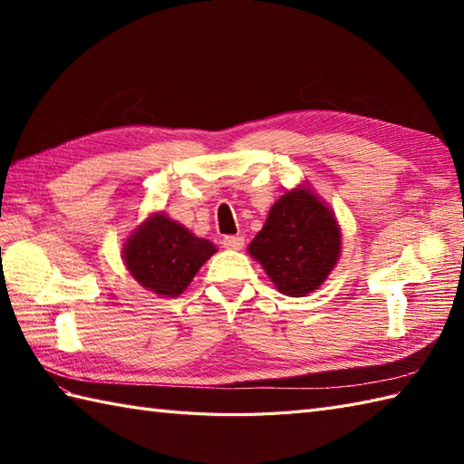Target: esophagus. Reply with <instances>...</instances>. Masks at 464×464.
Segmentation results:
<instances>
[{"mask_svg":"<svg viewBox=\"0 0 464 464\" xmlns=\"http://www.w3.org/2000/svg\"><path fill=\"white\" fill-rule=\"evenodd\" d=\"M223 247L225 249H231V251H241L243 245H245V239L241 237V235H227V237H223Z\"/></svg>","mask_w":464,"mask_h":464,"instance_id":"34e87169","label":"esophagus"}]
</instances>
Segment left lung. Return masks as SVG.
I'll return each mask as SVG.
<instances>
[{"mask_svg":"<svg viewBox=\"0 0 464 464\" xmlns=\"http://www.w3.org/2000/svg\"><path fill=\"white\" fill-rule=\"evenodd\" d=\"M249 255L283 295L304 297L319 289L337 265L341 227L329 205L299 185L275 201Z\"/></svg>","mask_w":464,"mask_h":464,"instance_id":"8db88e82","label":"left lung"}]
</instances>
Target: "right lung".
Segmentation results:
<instances>
[{"mask_svg":"<svg viewBox=\"0 0 464 464\" xmlns=\"http://www.w3.org/2000/svg\"><path fill=\"white\" fill-rule=\"evenodd\" d=\"M217 251L165 213H153L123 245V261L141 287L163 297H179L201 265Z\"/></svg>","mask_w":464,"mask_h":464,"instance_id":"obj_1","label":"right lung"}]
</instances>
